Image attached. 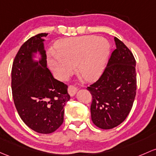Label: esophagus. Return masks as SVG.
<instances>
[{"label": "esophagus", "mask_w": 156, "mask_h": 156, "mask_svg": "<svg viewBox=\"0 0 156 156\" xmlns=\"http://www.w3.org/2000/svg\"><path fill=\"white\" fill-rule=\"evenodd\" d=\"M77 90H78V89H77L76 87H75L74 86H73V85H70V86H69L68 93L71 96H75V94L76 93Z\"/></svg>", "instance_id": "esophagus-1"}]
</instances>
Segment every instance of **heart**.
Masks as SVG:
<instances>
[{
  "label": "heart",
  "mask_w": 156,
  "mask_h": 156,
  "mask_svg": "<svg viewBox=\"0 0 156 156\" xmlns=\"http://www.w3.org/2000/svg\"><path fill=\"white\" fill-rule=\"evenodd\" d=\"M51 51L48 64L57 78L66 79L77 65V71L85 81H93L101 76L110 51L106 39L83 36L61 39Z\"/></svg>",
  "instance_id": "obj_1"
}]
</instances>
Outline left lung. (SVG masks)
I'll return each mask as SVG.
<instances>
[{"label": "left lung", "mask_w": 156, "mask_h": 156, "mask_svg": "<svg viewBox=\"0 0 156 156\" xmlns=\"http://www.w3.org/2000/svg\"><path fill=\"white\" fill-rule=\"evenodd\" d=\"M112 52L101 77L87 87L92 95V121L97 127L111 129L122 123L132 109L137 89L136 61L125 44L114 37Z\"/></svg>", "instance_id": "8db88e82"}]
</instances>
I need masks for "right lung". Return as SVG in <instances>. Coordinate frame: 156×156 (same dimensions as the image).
Wrapping results in <instances>:
<instances>
[{"instance_id":"1","label":"right lung","mask_w":156,"mask_h":156,"mask_svg":"<svg viewBox=\"0 0 156 156\" xmlns=\"http://www.w3.org/2000/svg\"><path fill=\"white\" fill-rule=\"evenodd\" d=\"M39 34L26 41L15 57L12 67V93L23 122L41 134L56 131L63 122L64 107L70 99L66 84L55 79L47 68L44 38ZM39 52V62L33 55Z\"/></svg>"}]
</instances>
